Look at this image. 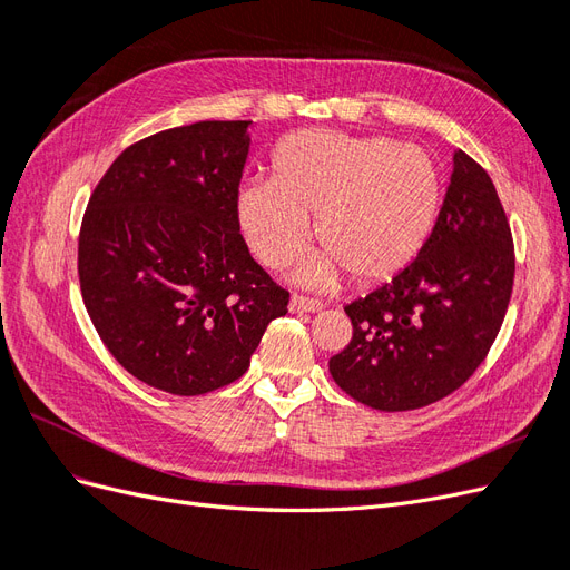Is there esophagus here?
Listing matches in <instances>:
<instances>
[{
    "mask_svg": "<svg viewBox=\"0 0 570 570\" xmlns=\"http://www.w3.org/2000/svg\"><path fill=\"white\" fill-rule=\"evenodd\" d=\"M323 304L312 297H302V295H292L289 297V312L292 314H314L321 312Z\"/></svg>",
    "mask_w": 570,
    "mask_h": 570,
    "instance_id": "obj_1",
    "label": "esophagus"
}]
</instances>
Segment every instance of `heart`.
<instances>
[{
  "label": "heart",
  "mask_w": 570,
  "mask_h": 570,
  "mask_svg": "<svg viewBox=\"0 0 570 570\" xmlns=\"http://www.w3.org/2000/svg\"><path fill=\"white\" fill-rule=\"evenodd\" d=\"M440 176L421 147L387 137L312 128L273 154V178L239 185L235 216L252 254L283 268L314 233L323 249L302 262L297 281L331 287L344 273L371 285L402 273L433 230Z\"/></svg>",
  "instance_id": "1"
}]
</instances>
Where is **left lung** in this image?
Listing matches in <instances>:
<instances>
[{"label": "left lung", "instance_id": "8db88e82", "mask_svg": "<svg viewBox=\"0 0 570 570\" xmlns=\"http://www.w3.org/2000/svg\"><path fill=\"white\" fill-rule=\"evenodd\" d=\"M513 237L488 170L454 151L442 209L419 256L344 306L352 340L333 381L377 411H411L459 390L485 361L513 289Z\"/></svg>", "mask_w": 570, "mask_h": 570}]
</instances>
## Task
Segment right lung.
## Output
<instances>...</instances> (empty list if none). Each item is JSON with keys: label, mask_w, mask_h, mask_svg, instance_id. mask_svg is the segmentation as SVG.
Here are the masks:
<instances>
[{"label": "right lung", "mask_w": 570, "mask_h": 570, "mask_svg": "<svg viewBox=\"0 0 570 570\" xmlns=\"http://www.w3.org/2000/svg\"><path fill=\"white\" fill-rule=\"evenodd\" d=\"M252 120H199L130 145L82 216L78 278L111 356L137 381L195 396L235 383L289 292L239 235Z\"/></svg>", "instance_id": "right-lung-1"}]
</instances>
